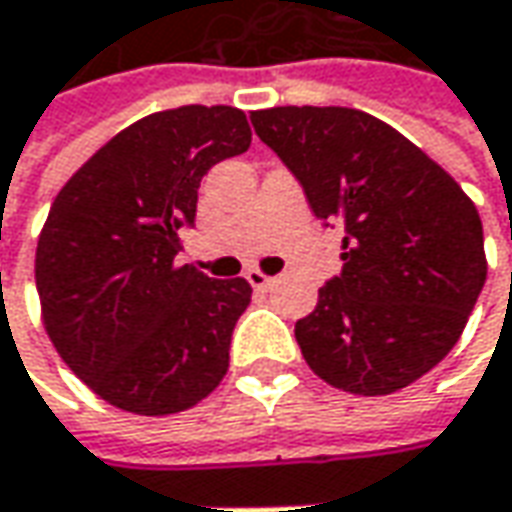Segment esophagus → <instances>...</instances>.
<instances>
[{
  "mask_svg": "<svg viewBox=\"0 0 512 512\" xmlns=\"http://www.w3.org/2000/svg\"><path fill=\"white\" fill-rule=\"evenodd\" d=\"M247 282L256 287V290H270L273 287V279L267 273H262V270H250L247 273Z\"/></svg>",
  "mask_w": 512,
  "mask_h": 512,
  "instance_id": "34e87169",
  "label": "esophagus"
}]
</instances>
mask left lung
<instances>
[{"instance_id": "left-lung-1", "label": "left lung", "mask_w": 512, "mask_h": 512, "mask_svg": "<svg viewBox=\"0 0 512 512\" xmlns=\"http://www.w3.org/2000/svg\"><path fill=\"white\" fill-rule=\"evenodd\" d=\"M256 136L342 239V273L296 322L310 370L356 396L396 393L459 342L487 279L479 210L456 179L356 108L253 110Z\"/></svg>"}]
</instances>
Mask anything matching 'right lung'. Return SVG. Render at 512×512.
<instances>
[{"label":"right lung","mask_w":512,"mask_h":512,"mask_svg":"<svg viewBox=\"0 0 512 512\" xmlns=\"http://www.w3.org/2000/svg\"><path fill=\"white\" fill-rule=\"evenodd\" d=\"M247 148L239 108L159 110L116 133L53 199L36 245L45 330L113 407L182 413L225 379L230 336L253 290L176 265V253L202 176Z\"/></svg>","instance_id":"obj_1"}]
</instances>
